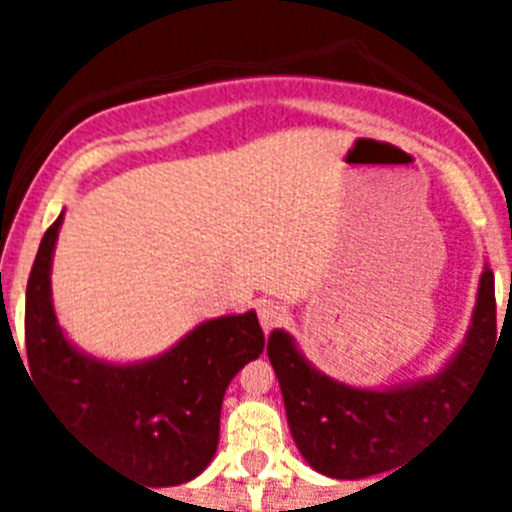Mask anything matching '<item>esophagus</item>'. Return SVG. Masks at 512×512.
<instances>
[{
    "label": "esophagus",
    "instance_id": "esophagus-1",
    "mask_svg": "<svg viewBox=\"0 0 512 512\" xmlns=\"http://www.w3.org/2000/svg\"><path fill=\"white\" fill-rule=\"evenodd\" d=\"M282 318H284L282 305H277L274 300H261L259 302V323H261V328L266 330V333H269L271 328H277V325L282 323Z\"/></svg>",
    "mask_w": 512,
    "mask_h": 512
}]
</instances>
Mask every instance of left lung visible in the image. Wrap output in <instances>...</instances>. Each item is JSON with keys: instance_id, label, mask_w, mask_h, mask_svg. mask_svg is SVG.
Wrapping results in <instances>:
<instances>
[{"instance_id": "8db88e82", "label": "left lung", "mask_w": 512, "mask_h": 512, "mask_svg": "<svg viewBox=\"0 0 512 512\" xmlns=\"http://www.w3.org/2000/svg\"><path fill=\"white\" fill-rule=\"evenodd\" d=\"M495 341V277L485 266L464 341L428 377L387 387L346 384L310 364L295 336L282 328L271 330L266 354L282 387L289 431L307 464L325 477L366 479L395 467L467 400Z\"/></svg>"}]
</instances>
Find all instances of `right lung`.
<instances>
[{
    "label": "right lung",
    "instance_id": "right-lung-1",
    "mask_svg": "<svg viewBox=\"0 0 512 512\" xmlns=\"http://www.w3.org/2000/svg\"><path fill=\"white\" fill-rule=\"evenodd\" d=\"M63 215L45 230L27 279V372L58 420L110 467L148 487L184 485L215 456L228 384L264 351L256 310L205 320L151 359L89 354L66 336L53 307L51 269Z\"/></svg>",
    "mask_w": 512,
    "mask_h": 512
}]
</instances>
